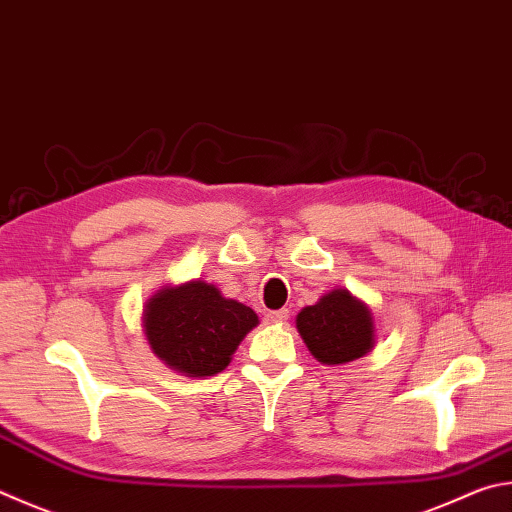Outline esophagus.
Wrapping results in <instances>:
<instances>
[{"mask_svg": "<svg viewBox=\"0 0 512 512\" xmlns=\"http://www.w3.org/2000/svg\"><path fill=\"white\" fill-rule=\"evenodd\" d=\"M286 320H288V309H277V311L266 313V322L271 324H284Z\"/></svg>", "mask_w": 512, "mask_h": 512, "instance_id": "34e87169", "label": "esophagus"}]
</instances>
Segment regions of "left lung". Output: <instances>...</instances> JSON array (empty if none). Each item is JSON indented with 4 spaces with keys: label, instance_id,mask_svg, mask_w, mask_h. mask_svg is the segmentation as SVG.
<instances>
[{
    "label": "left lung",
    "instance_id": "1",
    "mask_svg": "<svg viewBox=\"0 0 512 512\" xmlns=\"http://www.w3.org/2000/svg\"><path fill=\"white\" fill-rule=\"evenodd\" d=\"M295 327L313 358L322 365H345L371 351L376 342L374 315L347 288H336L318 304L297 313Z\"/></svg>",
    "mask_w": 512,
    "mask_h": 512
}]
</instances>
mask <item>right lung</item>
<instances>
[{
  "instance_id": "1",
  "label": "right lung",
  "mask_w": 512,
  "mask_h": 512,
  "mask_svg": "<svg viewBox=\"0 0 512 512\" xmlns=\"http://www.w3.org/2000/svg\"><path fill=\"white\" fill-rule=\"evenodd\" d=\"M257 313L226 300L215 284L192 280L163 286L143 309V331L156 358L183 376H215L228 367Z\"/></svg>"
}]
</instances>
